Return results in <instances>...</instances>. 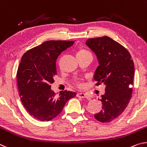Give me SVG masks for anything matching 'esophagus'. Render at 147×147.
Returning a JSON list of instances; mask_svg holds the SVG:
<instances>
[{"instance_id": "obj_1", "label": "esophagus", "mask_w": 147, "mask_h": 147, "mask_svg": "<svg viewBox=\"0 0 147 147\" xmlns=\"http://www.w3.org/2000/svg\"><path fill=\"white\" fill-rule=\"evenodd\" d=\"M77 96L79 97H82V98H87V97H88V95L84 93H78L77 94Z\"/></svg>"}]
</instances>
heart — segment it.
<instances>
[{
    "instance_id": "b5f03b06",
    "label": "heart",
    "mask_w": 147,
    "mask_h": 147,
    "mask_svg": "<svg viewBox=\"0 0 147 147\" xmlns=\"http://www.w3.org/2000/svg\"><path fill=\"white\" fill-rule=\"evenodd\" d=\"M89 53H90L88 51H87L86 50H85V49L81 48V49H79V50H78V53H77V56L84 55H86V54H89ZM76 83H77V84H78V86L79 87L83 86V83L81 81H77Z\"/></svg>"
}]
</instances>
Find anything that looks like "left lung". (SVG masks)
I'll return each instance as SVG.
<instances>
[{
  "mask_svg": "<svg viewBox=\"0 0 147 147\" xmlns=\"http://www.w3.org/2000/svg\"><path fill=\"white\" fill-rule=\"evenodd\" d=\"M86 44L99 63L94 74L96 85L106 86L100 99L102 110L94 117L100 122H110L124 112L132 97L134 64L127 49L107 36L88 38Z\"/></svg>",
  "mask_w": 147,
  "mask_h": 147,
  "instance_id": "8db88e82",
  "label": "left lung"
}]
</instances>
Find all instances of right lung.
Segmentation results:
<instances>
[{"label": "right lung", "mask_w": 147, "mask_h": 147, "mask_svg": "<svg viewBox=\"0 0 147 147\" xmlns=\"http://www.w3.org/2000/svg\"><path fill=\"white\" fill-rule=\"evenodd\" d=\"M75 41L48 40L27 51L18 67L17 81L20 100L30 114L42 121H50L62 112L76 92L62 91L56 96L51 84L57 75L58 56Z\"/></svg>", "instance_id": "1"}]
</instances>
